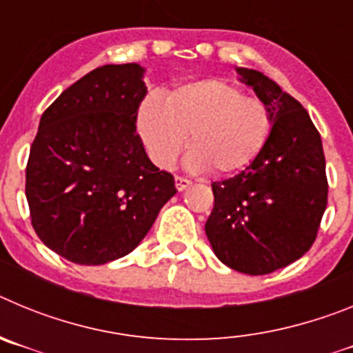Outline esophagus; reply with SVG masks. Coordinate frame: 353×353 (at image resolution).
<instances>
[{"label":"esophagus","mask_w":353,"mask_h":353,"mask_svg":"<svg viewBox=\"0 0 353 353\" xmlns=\"http://www.w3.org/2000/svg\"><path fill=\"white\" fill-rule=\"evenodd\" d=\"M174 185H176L179 191H185L187 187L191 185V180L183 179V176H174Z\"/></svg>","instance_id":"34e87169"}]
</instances>
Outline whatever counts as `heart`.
<instances>
[{"label": "heart", "mask_w": 353, "mask_h": 353, "mask_svg": "<svg viewBox=\"0 0 353 353\" xmlns=\"http://www.w3.org/2000/svg\"><path fill=\"white\" fill-rule=\"evenodd\" d=\"M272 125L269 105L221 79L182 84L166 101L148 95L138 113L139 136L157 166H173L189 133V164L214 174L235 173L254 161Z\"/></svg>", "instance_id": "obj_1"}]
</instances>
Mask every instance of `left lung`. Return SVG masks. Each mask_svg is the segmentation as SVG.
Returning <instances> with one entry per match:
<instances>
[{"label": "left lung", "mask_w": 353, "mask_h": 353, "mask_svg": "<svg viewBox=\"0 0 353 353\" xmlns=\"http://www.w3.org/2000/svg\"><path fill=\"white\" fill-rule=\"evenodd\" d=\"M272 111L274 125L256 159L232 179L212 183L205 224L215 256L230 269L263 276L310 251L327 207L322 138L299 101L261 72L236 68Z\"/></svg>", "instance_id": "left-lung-1"}]
</instances>
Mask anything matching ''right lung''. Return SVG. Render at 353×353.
Masks as SVG:
<instances>
[{"mask_svg": "<svg viewBox=\"0 0 353 353\" xmlns=\"http://www.w3.org/2000/svg\"><path fill=\"white\" fill-rule=\"evenodd\" d=\"M145 68L104 65L68 86L40 118L26 166L31 224L51 251L104 265L138 248L176 194L136 132Z\"/></svg>", "mask_w": 353, "mask_h": 353, "instance_id": "right-lung-1", "label": "right lung"}]
</instances>
